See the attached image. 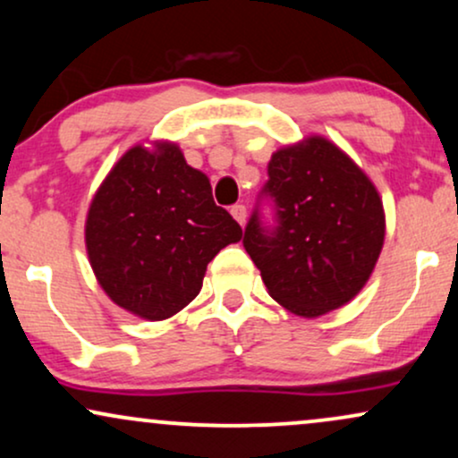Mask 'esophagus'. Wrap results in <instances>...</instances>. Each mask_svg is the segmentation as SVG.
<instances>
[{
    "label": "esophagus",
    "instance_id": "obj_1",
    "mask_svg": "<svg viewBox=\"0 0 458 458\" xmlns=\"http://www.w3.org/2000/svg\"><path fill=\"white\" fill-rule=\"evenodd\" d=\"M230 213H233V217L239 222L241 225H245V219H247V209L242 205H234L233 209H230Z\"/></svg>",
    "mask_w": 458,
    "mask_h": 458
}]
</instances>
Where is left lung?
Here are the masks:
<instances>
[{"mask_svg":"<svg viewBox=\"0 0 458 458\" xmlns=\"http://www.w3.org/2000/svg\"><path fill=\"white\" fill-rule=\"evenodd\" d=\"M262 196L275 202L276 225L266 228L256 209L242 245L270 296L306 319L351 302L385 242L383 200L366 173L312 135L272 154Z\"/></svg>","mask_w":458,"mask_h":458,"instance_id":"8db88e82","label":"left lung"}]
</instances>
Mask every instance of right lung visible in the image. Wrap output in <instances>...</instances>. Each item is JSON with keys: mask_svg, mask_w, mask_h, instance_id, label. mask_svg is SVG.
Returning a JSON list of instances; mask_svg holds the SVG:
<instances>
[{"mask_svg": "<svg viewBox=\"0 0 458 458\" xmlns=\"http://www.w3.org/2000/svg\"><path fill=\"white\" fill-rule=\"evenodd\" d=\"M86 251L103 292L148 321L169 319L199 296L207 264L241 225L216 205L209 177L177 143L132 146L114 165L86 216Z\"/></svg>", "mask_w": 458, "mask_h": 458, "instance_id": "1", "label": "right lung"}]
</instances>
